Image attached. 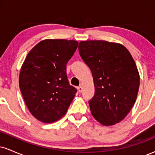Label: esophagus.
Instances as JSON below:
<instances>
[{
  "mask_svg": "<svg viewBox=\"0 0 155 155\" xmlns=\"http://www.w3.org/2000/svg\"><path fill=\"white\" fill-rule=\"evenodd\" d=\"M77 90H78V92H79V93H81V92H82V91H83V88H82V87H81V86L78 87H77Z\"/></svg>",
  "mask_w": 155,
  "mask_h": 155,
  "instance_id": "1",
  "label": "esophagus"
}]
</instances>
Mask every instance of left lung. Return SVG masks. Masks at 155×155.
I'll return each instance as SVG.
<instances>
[{"label": "left lung", "instance_id": "left-lung-1", "mask_svg": "<svg viewBox=\"0 0 155 155\" xmlns=\"http://www.w3.org/2000/svg\"><path fill=\"white\" fill-rule=\"evenodd\" d=\"M81 58L91 70L95 95L90 111L104 125L118 123L136 102L140 76L133 57L123 45L106 41H86L79 45Z\"/></svg>", "mask_w": 155, "mask_h": 155}]
</instances>
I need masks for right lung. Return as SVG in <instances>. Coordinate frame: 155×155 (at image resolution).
<instances>
[{
	"mask_svg": "<svg viewBox=\"0 0 155 155\" xmlns=\"http://www.w3.org/2000/svg\"><path fill=\"white\" fill-rule=\"evenodd\" d=\"M78 42L46 39L27 55L19 73V84L26 106L33 117L45 123L60 120L67 112L77 90L71 86L66 65Z\"/></svg>",
	"mask_w": 155,
	"mask_h": 155,
	"instance_id": "1",
	"label": "right lung"
}]
</instances>
